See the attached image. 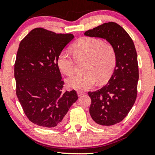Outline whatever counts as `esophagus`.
I'll use <instances>...</instances> for the list:
<instances>
[{
    "label": "esophagus",
    "instance_id": "obj_1",
    "mask_svg": "<svg viewBox=\"0 0 155 155\" xmlns=\"http://www.w3.org/2000/svg\"><path fill=\"white\" fill-rule=\"evenodd\" d=\"M85 94V93L84 92V91H78V92H77V94H78V96H83V95H84V94Z\"/></svg>",
    "mask_w": 155,
    "mask_h": 155
}]
</instances>
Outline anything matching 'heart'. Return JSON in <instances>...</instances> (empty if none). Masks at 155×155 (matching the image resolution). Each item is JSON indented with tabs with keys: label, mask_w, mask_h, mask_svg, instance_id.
I'll list each match as a JSON object with an SVG mask.
<instances>
[{
	"label": "heart",
	"mask_w": 155,
	"mask_h": 155,
	"mask_svg": "<svg viewBox=\"0 0 155 155\" xmlns=\"http://www.w3.org/2000/svg\"><path fill=\"white\" fill-rule=\"evenodd\" d=\"M72 52L77 60L87 59L85 74H75L66 80L68 87L76 90H85L93 87L96 83L103 82L111 75L116 64V53L111 44L104 43L101 39L84 37L72 47ZM57 65L67 76L74 71L75 62L66 52H61L57 58Z\"/></svg>",
	"instance_id": "obj_1"
}]
</instances>
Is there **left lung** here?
<instances>
[{"mask_svg": "<svg viewBox=\"0 0 155 155\" xmlns=\"http://www.w3.org/2000/svg\"><path fill=\"white\" fill-rule=\"evenodd\" d=\"M84 35L106 40L115 48L116 64L108 83L101 89L89 91L90 114L97 126H111L127 116L137 93L139 69L134 43L121 26L110 22L85 31Z\"/></svg>", "mask_w": 155, "mask_h": 155, "instance_id": "8db88e82", "label": "left lung"}]
</instances>
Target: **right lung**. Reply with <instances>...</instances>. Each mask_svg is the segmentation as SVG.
<instances>
[{"label": "right lung", "mask_w": 155, "mask_h": 155, "mask_svg": "<svg viewBox=\"0 0 155 155\" xmlns=\"http://www.w3.org/2000/svg\"><path fill=\"white\" fill-rule=\"evenodd\" d=\"M73 38L71 33L35 28L20 43L14 65L16 95L28 120L40 127H61L78 99L74 90L62 93L57 65L59 54Z\"/></svg>", "instance_id": "add662e5"}]
</instances>
